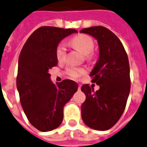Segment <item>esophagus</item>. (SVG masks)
Listing matches in <instances>:
<instances>
[{"instance_id":"obj_1","label":"esophagus","mask_w":147,"mask_h":147,"mask_svg":"<svg viewBox=\"0 0 147 147\" xmlns=\"http://www.w3.org/2000/svg\"><path fill=\"white\" fill-rule=\"evenodd\" d=\"M78 90H81V85L80 84H79V86H78Z\"/></svg>"}]
</instances>
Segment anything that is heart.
Returning <instances> with one entry per match:
<instances>
[{"instance_id":"obj_1","label":"heart","mask_w":147,"mask_h":147,"mask_svg":"<svg viewBox=\"0 0 147 147\" xmlns=\"http://www.w3.org/2000/svg\"><path fill=\"white\" fill-rule=\"evenodd\" d=\"M71 44L84 54L87 58H90L91 53L94 49V42L90 36L86 34H79L74 36L70 40ZM56 58L58 62H64L66 59V48L65 44L60 43L57 44L55 51ZM86 72L84 68L69 67L66 69V73L68 76L72 79H78Z\"/></svg>"}]
</instances>
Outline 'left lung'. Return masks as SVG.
Here are the masks:
<instances>
[{"label":"left lung","mask_w":147,"mask_h":147,"mask_svg":"<svg viewBox=\"0 0 147 147\" xmlns=\"http://www.w3.org/2000/svg\"><path fill=\"white\" fill-rule=\"evenodd\" d=\"M80 32L96 39L100 51L90 75L100 89L94 92L88 84L82 86L86 95L82 118L88 127L105 131L118 122L125 108L131 86L129 58L120 40L106 27H90Z\"/></svg>","instance_id":"left-lung-1"}]
</instances>
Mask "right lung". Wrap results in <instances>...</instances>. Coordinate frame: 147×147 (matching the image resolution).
<instances>
[{"label": "right lung", "mask_w": 147, "mask_h": 147, "mask_svg": "<svg viewBox=\"0 0 147 147\" xmlns=\"http://www.w3.org/2000/svg\"><path fill=\"white\" fill-rule=\"evenodd\" d=\"M74 32H78L40 27L28 38L19 55L16 85L20 102L29 122L41 131H51L61 124L64 106L78 90V84L70 79L54 85L48 72L57 65V44Z\"/></svg>", "instance_id": "add662e5"}]
</instances>
